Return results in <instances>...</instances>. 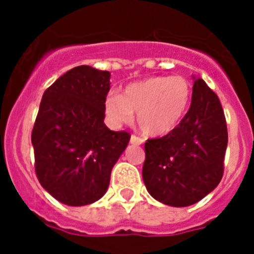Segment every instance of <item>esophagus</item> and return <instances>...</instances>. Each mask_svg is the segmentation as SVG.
Listing matches in <instances>:
<instances>
[{
    "mask_svg": "<svg viewBox=\"0 0 254 254\" xmlns=\"http://www.w3.org/2000/svg\"><path fill=\"white\" fill-rule=\"evenodd\" d=\"M129 142H131L132 145H142L143 140L141 137H138V136H136V134H132L131 138H129Z\"/></svg>",
    "mask_w": 254,
    "mask_h": 254,
    "instance_id": "obj_1",
    "label": "esophagus"
}]
</instances>
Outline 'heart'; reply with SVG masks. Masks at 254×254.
Instances as JSON below:
<instances>
[{
	"mask_svg": "<svg viewBox=\"0 0 254 254\" xmlns=\"http://www.w3.org/2000/svg\"><path fill=\"white\" fill-rule=\"evenodd\" d=\"M192 98L190 84L182 76H154L133 82L122 95L105 100V113L114 126L129 123L136 114L138 128L147 136H164L186 116Z\"/></svg>",
	"mask_w": 254,
	"mask_h": 254,
	"instance_id": "heart-1",
	"label": "heart"
}]
</instances>
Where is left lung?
Wrapping results in <instances>:
<instances>
[{
	"label": "left lung",
	"instance_id": "obj_1",
	"mask_svg": "<svg viewBox=\"0 0 254 254\" xmlns=\"http://www.w3.org/2000/svg\"><path fill=\"white\" fill-rule=\"evenodd\" d=\"M228 127L216 94L196 78L190 107L176 128L145 142L142 179L149 193L165 205L185 207L220 183Z\"/></svg>",
	"mask_w": 254,
	"mask_h": 254
}]
</instances>
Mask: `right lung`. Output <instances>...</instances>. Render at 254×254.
Instances as JSON below:
<instances>
[{"label":"right lung","mask_w":254,"mask_h":254,"mask_svg":"<svg viewBox=\"0 0 254 254\" xmlns=\"http://www.w3.org/2000/svg\"><path fill=\"white\" fill-rule=\"evenodd\" d=\"M111 72L82 64L44 91L31 132L35 174L60 202L84 206L102 198L131 134L104 123Z\"/></svg>","instance_id":"right-lung-1"}]
</instances>
